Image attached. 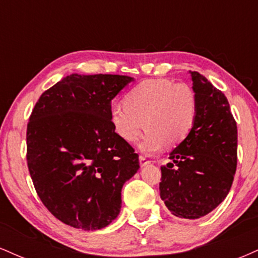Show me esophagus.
<instances>
[{
  "label": "esophagus",
  "mask_w": 258,
  "mask_h": 258,
  "mask_svg": "<svg viewBox=\"0 0 258 258\" xmlns=\"http://www.w3.org/2000/svg\"><path fill=\"white\" fill-rule=\"evenodd\" d=\"M150 160H148L146 156H139V164H141V166H146V165H148V164H150Z\"/></svg>",
  "instance_id": "esophagus-1"
}]
</instances>
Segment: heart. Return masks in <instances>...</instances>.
I'll return each mask as SVG.
<instances>
[{
    "label": "heart",
    "mask_w": 258,
    "mask_h": 258,
    "mask_svg": "<svg viewBox=\"0 0 258 258\" xmlns=\"http://www.w3.org/2000/svg\"><path fill=\"white\" fill-rule=\"evenodd\" d=\"M123 104L111 109V125L126 143L137 142L146 127L147 135L139 146L146 154L158 153L165 143L173 147L185 141L198 116L194 88L168 79L139 82L127 92Z\"/></svg>",
    "instance_id": "b5f03b06"
}]
</instances>
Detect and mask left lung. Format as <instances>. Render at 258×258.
Listing matches in <instances>:
<instances>
[{"label":"left lung","mask_w":258,"mask_h":258,"mask_svg":"<svg viewBox=\"0 0 258 258\" xmlns=\"http://www.w3.org/2000/svg\"><path fill=\"white\" fill-rule=\"evenodd\" d=\"M198 97L193 131L161 166L160 197L176 217L197 220L215 210L232 186L238 130L229 103L205 76L189 72Z\"/></svg>","instance_id":"8db88e82"}]
</instances>
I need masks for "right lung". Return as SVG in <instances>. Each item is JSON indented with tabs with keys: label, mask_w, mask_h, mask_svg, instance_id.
I'll use <instances>...</instances> for the list:
<instances>
[{
	"label": "right lung",
	"mask_w": 258,
	"mask_h": 258,
	"mask_svg": "<svg viewBox=\"0 0 258 258\" xmlns=\"http://www.w3.org/2000/svg\"><path fill=\"white\" fill-rule=\"evenodd\" d=\"M131 81L72 74L44 91L31 112L29 172L43 205L68 226L102 229L120 214L121 189L139 160L111 125V100Z\"/></svg>",
	"instance_id": "add662e5"
}]
</instances>
